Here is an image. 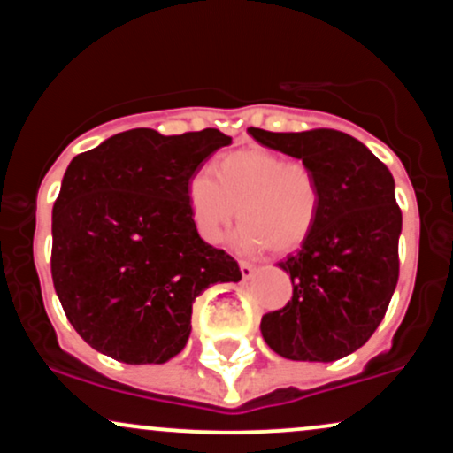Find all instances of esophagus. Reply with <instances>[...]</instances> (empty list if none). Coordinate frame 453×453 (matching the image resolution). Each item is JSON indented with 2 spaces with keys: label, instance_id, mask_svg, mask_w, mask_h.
I'll use <instances>...</instances> for the list:
<instances>
[{
  "label": "esophagus",
  "instance_id": "1",
  "mask_svg": "<svg viewBox=\"0 0 453 453\" xmlns=\"http://www.w3.org/2000/svg\"><path fill=\"white\" fill-rule=\"evenodd\" d=\"M253 271H256V265H251V262H247V260H241L242 280H250V277L253 275Z\"/></svg>",
  "mask_w": 453,
  "mask_h": 453
}]
</instances>
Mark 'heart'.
<instances>
[{"mask_svg": "<svg viewBox=\"0 0 453 453\" xmlns=\"http://www.w3.org/2000/svg\"><path fill=\"white\" fill-rule=\"evenodd\" d=\"M196 230L206 242H219L238 219L245 226L236 245L245 251L268 247L295 251L314 232L320 211L318 180L301 158H286L268 148H245L226 154L215 173H193L187 187Z\"/></svg>", "mask_w": 453, "mask_h": 453, "instance_id": "b5f03b06", "label": "heart"}]
</instances>
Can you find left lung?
Segmentation results:
<instances>
[{
	"instance_id": "left-lung-1",
	"label": "left lung",
	"mask_w": 453,
	"mask_h": 453,
	"mask_svg": "<svg viewBox=\"0 0 453 453\" xmlns=\"http://www.w3.org/2000/svg\"><path fill=\"white\" fill-rule=\"evenodd\" d=\"M250 133L305 161L320 188L314 232L280 262L290 273L292 299L262 316V337L292 361L342 359L379 329L400 275L402 211L394 176L342 131L271 133L251 127Z\"/></svg>"
}]
</instances>
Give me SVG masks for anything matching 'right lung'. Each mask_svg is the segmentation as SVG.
Segmentation results:
<instances>
[{"mask_svg":"<svg viewBox=\"0 0 453 453\" xmlns=\"http://www.w3.org/2000/svg\"><path fill=\"white\" fill-rule=\"evenodd\" d=\"M232 137L133 128L77 154L53 203L51 277L74 331L122 364L182 350L197 296L242 277L197 234L187 187Z\"/></svg>","mask_w":453,"mask_h":453,"instance_id":"right-lung-1","label":"right lung"}]
</instances>
